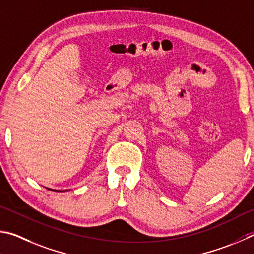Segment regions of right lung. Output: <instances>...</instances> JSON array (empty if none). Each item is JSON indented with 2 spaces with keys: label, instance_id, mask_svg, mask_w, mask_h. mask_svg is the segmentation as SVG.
<instances>
[{
  "label": "right lung",
  "instance_id": "obj_1",
  "mask_svg": "<svg viewBox=\"0 0 254 254\" xmlns=\"http://www.w3.org/2000/svg\"><path fill=\"white\" fill-rule=\"evenodd\" d=\"M55 192H65V190H55Z\"/></svg>",
  "mask_w": 254,
  "mask_h": 254
}]
</instances>
